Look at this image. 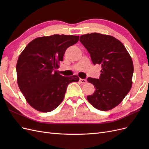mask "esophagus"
I'll return each instance as SVG.
<instances>
[{"mask_svg":"<svg viewBox=\"0 0 149 149\" xmlns=\"http://www.w3.org/2000/svg\"><path fill=\"white\" fill-rule=\"evenodd\" d=\"M79 82L81 83H82V84H84V83H86L87 82V80L86 79H79Z\"/></svg>","mask_w":149,"mask_h":149,"instance_id":"obj_1","label":"esophagus"}]
</instances>
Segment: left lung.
<instances>
[{"label":"left lung","instance_id":"left-lung-1","mask_svg":"<svg viewBox=\"0 0 149 149\" xmlns=\"http://www.w3.org/2000/svg\"><path fill=\"white\" fill-rule=\"evenodd\" d=\"M79 41L90 54L94 65H101L99 79L88 78L95 91L87 100L97 109L108 111L119 105L131 89L134 66L132 58L119 40L107 35L91 33Z\"/></svg>","mask_w":149,"mask_h":149}]
</instances>
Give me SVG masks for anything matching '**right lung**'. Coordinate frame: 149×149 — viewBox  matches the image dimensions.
Returning <instances> with one entry per match:
<instances>
[{"label":"right lung","mask_w":149,"mask_h":149,"mask_svg":"<svg viewBox=\"0 0 149 149\" xmlns=\"http://www.w3.org/2000/svg\"><path fill=\"white\" fill-rule=\"evenodd\" d=\"M79 36L53 35L38 37L26 46L18 58L17 83L26 101L40 112L55 109L63 100L68 85L79 78L63 76L56 70L66 49Z\"/></svg>","instance_id":"right-lung-1"}]
</instances>
